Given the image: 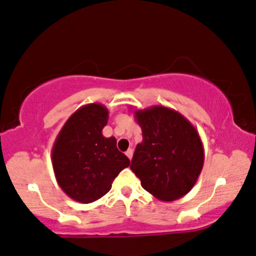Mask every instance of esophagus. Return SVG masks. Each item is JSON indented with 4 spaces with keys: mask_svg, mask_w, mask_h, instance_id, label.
Segmentation results:
<instances>
[{
    "mask_svg": "<svg viewBox=\"0 0 256 256\" xmlns=\"http://www.w3.org/2000/svg\"><path fill=\"white\" fill-rule=\"evenodd\" d=\"M126 155H127L129 160H132V149H128V150L126 152Z\"/></svg>",
    "mask_w": 256,
    "mask_h": 256,
    "instance_id": "esophagus-1",
    "label": "esophagus"
}]
</instances>
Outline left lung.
<instances>
[{
  "label": "left lung",
  "mask_w": 256,
  "mask_h": 256,
  "mask_svg": "<svg viewBox=\"0 0 256 256\" xmlns=\"http://www.w3.org/2000/svg\"><path fill=\"white\" fill-rule=\"evenodd\" d=\"M142 129L130 169L148 193L161 201L184 196L204 167L201 138L184 115L164 106L134 112Z\"/></svg>",
  "instance_id": "1"
}]
</instances>
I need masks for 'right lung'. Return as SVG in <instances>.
Masks as SVG:
<instances>
[{"mask_svg":"<svg viewBox=\"0 0 256 256\" xmlns=\"http://www.w3.org/2000/svg\"><path fill=\"white\" fill-rule=\"evenodd\" d=\"M108 109L101 104L78 108L68 118L52 149L56 181L72 200L90 204L110 190L114 178L130 164L116 147V138H104Z\"/></svg>","mask_w":256,"mask_h":256,"instance_id":"obj_1","label":"right lung"}]
</instances>
